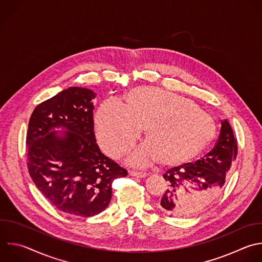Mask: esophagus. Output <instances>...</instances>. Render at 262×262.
<instances>
[{
    "instance_id": "1",
    "label": "esophagus",
    "mask_w": 262,
    "mask_h": 262,
    "mask_svg": "<svg viewBox=\"0 0 262 262\" xmlns=\"http://www.w3.org/2000/svg\"><path fill=\"white\" fill-rule=\"evenodd\" d=\"M128 175L133 176V177H137V178H145L148 176L147 172H142V171H134V170H129Z\"/></svg>"
}]
</instances>
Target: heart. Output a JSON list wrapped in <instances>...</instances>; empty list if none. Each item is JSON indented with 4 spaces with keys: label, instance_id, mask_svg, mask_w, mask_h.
<instances>
[{
    "label": "heart",
    "instance_id": "1",
    "mask_svg": "<svg viewBox=\"0 0 262 262\" xmlns=\"http://www.w3.org/2000/svg\"><path fill=\"white\" fill-rule=\"evenodd\" d=\"M144 129L146 141L130 154L134 166L157 160L163 165H179L203 153L214 141V118L194 102L154 87L128 92L122 106L105 102L95 114V130L104 151L121 158Z\"/></svg>",
    "mask_w": 262,
    "mask_h": 262
}]
</instances>
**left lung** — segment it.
I'll use <instances>...</instances> for the list:
<instances>
[{
    "instance_id": "obj_1",
    "label": "left lung",
    "mask_w": 262,
    "mask_h": 262,
    "mask_svg": "<svg viewBox=\"0 0 262 262\" xmlns=\"http://www.w3.org/2000/svg\"><path fill=\"white\" fill-rule=\"evenodd\" d=\"M236 154L232 128L227 120H223L212 151L194 164L185 163L166 170L163 178L167 189L157 208L176 217H188L203 211L221 192Z\"/></svg>"
}]
</instances>
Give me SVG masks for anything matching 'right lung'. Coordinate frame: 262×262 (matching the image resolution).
I'll return each instance as SVG.
<instances>
[{
    "label": "right lung",
    "instance_id": "obj_1",
    "mask_svg": "<svg viewBox=\"0 0 262 262\" xmlns=\"http://www.w3.org/2000/svg\"><path fill=\"white\" fill-rule=\"evenodd\" d=\"M95 98L93 91L69 87L35 108L27 134V164L37 188L59 211L85 218L109 206L113 181L127 175L97 144Z\"/></svg>",
    "mask_w": 262,
    "mask_h": 262
}]
</instances>
